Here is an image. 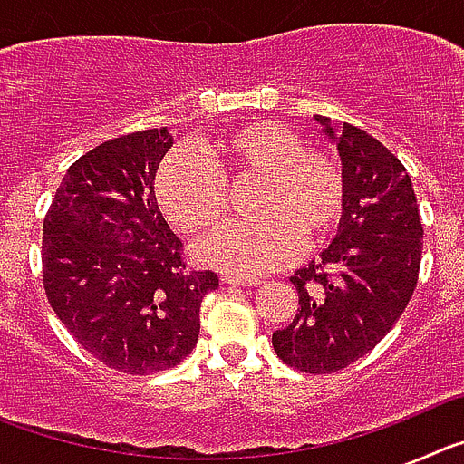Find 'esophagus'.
Instances as JSON below:
<instances>
[{
	"label": "esophagus",
	"mask_w": 464,
	"mask_h": 464,
	"mask_svg": "<svg viewBox=\"0 0 464 464\" xmlns=\"http://www.w3.org/2000/svg\"><path fill=\"white\" fill-rule=\"evenodd\" d=\"M225 285H235V288H248V285H257V278H244V276H223Z\"/></svg>",
	"instance_id": "34e87169"
}]
</instances>
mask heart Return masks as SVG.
<instances>
[{"mask_svg":"<svg viewBox=\"0 0 464 464\" xmlns=\"http://www.w3.org/2000/svg\"><path fill=\"white\" fill-rule=\"evenodd\" d=\"M256 181L248 211L197 246V257L229 274L272 272L337 232L346 208V179L330 153L272 121H256L199 146L176 150L155 181L160 208L183 235H202L229 207L227 188Z\"/></svg>","mask_w":464,"mask_h":464,"instance_id":"b5f03b06","label":"heart"}]
</instances>
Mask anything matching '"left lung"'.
<instances>
[{
  "instance_id": "left-lung-1",
  "label": "left lung",
  "mask_w": 464,
  "mask_h": 464,
  "mask_svg": "<svg viewBox=\"0 0 464 464\" xmlns=\"http://www.w3.org/2000/svg\"><path fill=\"white\" fill-rule=\"evenodd\" d=\"M337 143L346 208L321 260L290 276L299 309L272 334L293 370L332 374L367 355L400 321L418 283L423 225L411 176L397 155L355 125L315 116Z\"/></svg>"
}]
</instances>
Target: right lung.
<instances>
[{
	"label": "right lung",
	"mask_w": 464,
	"mask_h": 464,
	"mask_svg": "<svg viewBox=\"0 0 464 464\" xmlns=\"http://www.w3.org/2000/svg\"><path fill=\"white\" fill-rule=\"evenodd\" d=\"M171 130L153 127L100 143L67 169L44 218V290L92 358L149 376L186 360L199 337L204 295L155 199Z\"/></svg>",
	"instance_id": "obj_1"
}]
</instances>
